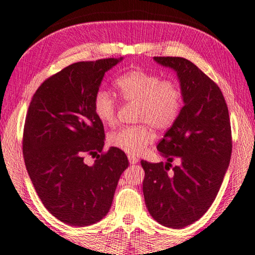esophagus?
<instances>
[{"label": "esophagus", "instance_id": "1", "mask_svg": "<svg viewBox=\"0 0 255 255\" xmlns=\"http://www.w3.org/2000/svg\"><path fill=\"white\" fill-rule=\"evenodd\" d=\"M128 160H129V163H130V164L138 163V159H137V157H135V156H130V155H129V156H128Z\"/></svg>", "mask_w": 255, "mask_h": 255}]
</instances>
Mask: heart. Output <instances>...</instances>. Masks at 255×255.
Here are the masks:
<instances>
[{
	"label": "heart",
	"mask_w": 255,
	"mask_h": 255,
	"mask_svg": "<svg viewBox=\"0 0 255 255\" xmlns=\"http://www.w3.org/2000/svg\"><path fill=\"white\" fill-rule=\"evenodd\" d=\"M116 88L121 99L136 103L135 118L140 123L111 132L108 142L128 155L138 156L154 139V127L164 130L175 124L183 107V93L175 80L161 79L159 75L139 69L119 76ZM93 107L101 123H115L117 106L110 93L99 91Z\"/></svg>",
	"instance_id": "1"
}]
</instances>
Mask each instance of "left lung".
Instances as JSON below:
<instances>
[{
	"label": "left lung",
	"instance_id": "left-lung-1",
	"mask_svg": "<svg viewBox=\"0 0 255 255\" xmlns=\"http://www.w3.org/2000/svg\"><path fill=\"white\" fill-rule=\"evenodd\" d=\"M178 77L184 107L157 144L167 162L142 160L143 194L153 219L180 229L208 211L224 180L232 156V129L224 95L193 62L178 56H154ZM176 158L180 164L170 171Z\"/></svg>",
	"mask_w": 255,
	"mask_h": 255
}]
</instances>
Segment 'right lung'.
Returning a JSON list of instances; mask_svg holds the SVG:
<instances>
[{"label": "right lung", "instance_id": "obj_1", "mask_svg": "<svg viewBox=\"0 0 255 255\" xmlns=\"http://www.w3.org/2000/svg\"><path fill=\"white\" fill-rule=\"evenodd\" d=\"M123 60L70 64L40 85L28 108L26 169L44 207L67 225L86 227L103 219L128 168L125 152H103V124L93 107L104 74ZM86 154L97 155L92 166L84 163Z\"/></svg>", "mask_w": 255, "mask_h": 255}]
</instances>
